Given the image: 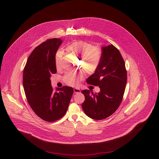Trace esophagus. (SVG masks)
Wrapping results in <instances>:
<instances>
[{
	"mask_svg": "<svg viewBox=\"0 0 159 159\" xmlns=\"http://www.w3.org/2000/svg\"><path fill=\"white\" fill-rule=\"evenodd\" d=\"M73 91H74V92H75V93H80V89H78V88H75Z\"/></svg>",
	"mask_w": 159,
	"mask_h": 159,
	"instance_id": "1",
	"label": "esophagus"
}]
</instances>
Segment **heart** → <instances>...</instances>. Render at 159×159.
Returning <instances> with one entry per match:
<instances>
[{
    "mask_svg": "<svg viewBox=\"0 0 159 159\" xmlns=\"http://www.w3.org/2000/svg\"><path fill=\"white\" fill-rule=\"evenodd\" d=\"M67 49L75 54L81 57V60L84 66L87 69L92 70L98 66L100 58L101 51L99 48L84 42H76L67 46ZM62 54L58 52L56 57V64L57 69L61 67L60 60ZM80 75L76 73H70L65 76L64 80L67 84L74 85L80 78H81Z\"/></svg>",
    "mask_w": 159,
    "mask_h": 159,
    "instance_id": "obj_1",
    "label": "heart"
}]
</instances>
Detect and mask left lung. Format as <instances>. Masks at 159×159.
Wrapping results in <instances>:
<instances>
[{
    "label": "left lung",
    "mask_w": 159,
    "mask_h": 159,
    "mask_svg": "<svg viewBox=\"0 0 159 159\" xmlns=\"http://www.w3.org/2000/svg\"><path fill=\"white\" fill-rule=\"evenodd\" d=\"M100 62L95 73L87 80L88 84L98 86L100 91L93 93L89 90L81 92L85 97L83 110L88 117L104 119L119 108L127 83V70L119 51L112 44L102 48Z\"/></svg>",
    "instance_id": "1"
}]
</instances>
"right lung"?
<instances>
[{"mask_svg":"<svg viewBox=\"0 0 159 159\" xmlns=\"http://www.w3.org/2000/svg\"><path fill=\"white\" fill-rule=\"evenodd\" d=\"M62 41L51 39L37 46L30 54L23 71V87L32 110L47 122H54L66 113L73 93L68 86L53 92L50 77L57 71L55 56Z\"/></svg>","mask_w":159,"mask_h":159,"instance_id":"obj_1","label":"right lung"}]
</instances>
